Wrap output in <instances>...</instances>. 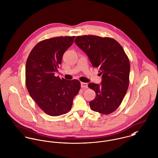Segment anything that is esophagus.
Listing matches in <instances>:
<instances>
[{
  "label": "esophagus",
  "instance_id": "obj_1",
  "mask_svg": "<svg viewBox=\"0 0 158 158\" xmlns=\"http://www.w3.org/2000/svg\"><path fill=\"white\" fill-rule=\"evenodd\" d=\"M81 88H88V83H83V82H81Z\"/></svg>",
  "mask_w": 158,
  "mask_h": 158
}]
</instances>
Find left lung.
Returning a JSON list of instances; mask_svg holds the SVG:
<instances>
[{
	"label": "left lung",
	"instance_id": "obj_1",
	"mask_svg": "<svg viewBox=\"0 0 158 158\" xmlns=\"http://www.w3.org/2000/svg\"><path fill=\"white\" fill-rule=\"evenodd\" d=\"M75 43L88 56L92 66L99 68L102 75L100 85H88L96 93L89 102L91 110L102 114L113 113L121 104L129 86L130 64L127 54L111 38L79 36Z\"/></svg>",
	"mask_w": 158,
	"mask_h": 158
}]
</instances>
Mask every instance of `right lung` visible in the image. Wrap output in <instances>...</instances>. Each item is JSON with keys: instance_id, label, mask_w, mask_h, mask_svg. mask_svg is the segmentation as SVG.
I'll use <instances>...</instances> for the list:
<instances>
[{"instance_id": "add662e5", "label": "right lung", "mask_w": 158, "mask_h": 158, "mask_svg": "<svg viewBox=\"0 0 158 158\" xmlns=\"http://www.w3.org/2000/svg\"><path fill=\"white\" fill-rule=\"evenodd\" d=\"M75 36L44 40L30 52L25 66V84L31 97L50 116L68 113L81 88L77 80H66L55 73L61 64L63 54Z\"/></svg>"}]
</instances>
